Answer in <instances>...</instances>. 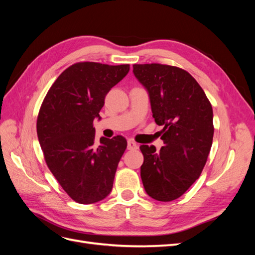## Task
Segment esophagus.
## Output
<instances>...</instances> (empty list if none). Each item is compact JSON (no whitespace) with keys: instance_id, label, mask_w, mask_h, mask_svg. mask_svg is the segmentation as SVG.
<instances>
[{"instance_id":"1","label":"esophagus","mask_w":255,"mask_h":255,"mask_svg":"<svg viewBox=\"0 0 255 255\" xmlns=\"http://www.w3.org/2000/svg\"><path fill=\"white\" fill-rule=\"evenodd\" d=\"M128 150H137L138 149V144L133 141V140H128Z\"/></svg>"}]
</instances>
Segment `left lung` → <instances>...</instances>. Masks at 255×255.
Here are the masks:
<instances>
[{"label": "left lung", "instance_id": "obj_1", "mask_svg": "<svg viewBox=\"0 0 255 255\" xmlns=\"http://www.w3.org/2000/svg\"><path fill=\"white\" fill-rule=\"evenodd\" d=\"M133 72L149 92L154 120L163 126L159 151L140 145L143 187L157 201H172L197 181L206 164L214 136L212 104L198 82L179 67L133 65Z\"/></svg>", "mask_w": 255, "mask_h": 255}]
</instances>
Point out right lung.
<instances>
[{
	"instance_id": "obj_1",
	"label": "right lung",
	"mask_w": 255,
	"mask_h": 255,
	"mask_svg": "<svg viewBox=\"0 0 255 255\" xmlns=\"http://www.w3.org/2000/svg\"><path fill=\"white\" fill-rule=\"evenodd\" d=\"M128 70L129 65L81 61L61 72L43 99L37 135L45 163L78 203H96L112 191L128 142L118 135L101 137L97 145L94 119H100L106 95Z\"/></svg>"
}]
</instances>
